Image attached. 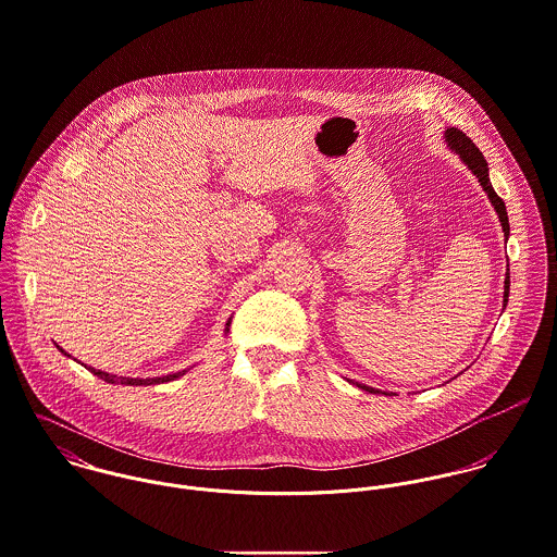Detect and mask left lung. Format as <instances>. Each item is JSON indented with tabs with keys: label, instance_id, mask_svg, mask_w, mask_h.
I'll list each match as a JSON object with an SVG mask.
<instances>
[{
	"label": "left lung",
	"instance_id": "obj_1",
	"mask_svg": "<svg viewBox=\"0 0 557 557\" xmlns=\"http://www.w3.org/2000/svg\"><path fill=\"white\" fill-rule=\"evenodd\" d=\"M445 144H447V148H449L454 154H458V159L465 163V168L471 170V174H473V176L478 178V183L482 185L484 194L488 196V200H491V205H493V209H495V213H497V218H499V222H502L504 236H506V240H508V236H510V223H508L506 205H504V200L495 194V189H493V185H491V181H488V163H486L484 154H482V152L478 150V146H475L462 131H458L456 126L445 128ZM506 277H508V280L504 282V310H506V306H508V295H510V273H506ZM346 381L352 383V385H357V387H361V389H366V392H370V394L398 396V394H394V392H381V389L368 387V385L357 383V381H352V379H346Z\"/></svg>",
	"mask_w": 557,
	"mask_h": 557
}]
</instances>
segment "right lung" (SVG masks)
<instances>
[{
  "label": "right lung",
  "instance_id": "1",
  "mask_svg": "<svg viewBox=\"0 0 557 557\" xmlns=\"http://www.w3.org/2000/svg\"><path fill=\"white\" fill-rule=\"evenodd\" d=\"M230 323H232V319L225 323V330H223V334H230ZM58 346V344H55ZM58 350L62 352V355H66V357H71L64 348H60L58 346ZM75 359V357H73ZM82 366H86V363H82ZM92 374H97L99 379H103L106 383H120V385H157V383H168V381H174V379H178V376H183L185 372H189L191 368H187V370H181V372H174V374H165V376H152V379H131V376H115V374H110V372H103V370H95L92 366H86Z\"/></svg>",
  "mask_w": 557,
  "mask_h": 557
}]
</instances>
